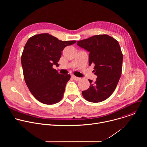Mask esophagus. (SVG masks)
I'll return each mask as SVG.
<instances>
[{"mask_svg": "<svg viewBox=\"0 0 147 147\" xmlns=\"http://www.w3.org/2000/svg\"><path fill=\"white\" fill-rule=\"evenodd\" d=\"M71 77H72L73 78L74 80H76V81H79V80H81V78L77 77H76V76H74V75H71Z\"/></svg>", "mask_w": 147, "mask_h": 147, "instance_id": "esophagus-1", "label": "esophagus"}]
</instances>
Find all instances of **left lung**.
<instances>
[{
	"label": "left lung",
	"instance_id": "1",
	"mask_svg": "<svg viewBox=\"0 0 147 147\" xmlns=\"http://www.w3.org/2000/svg\"><path fill=\"white\" fill-rule=\"evenodd\" d=\"M77 44L90 52L89 65L93 63L97 76L90 87L82 91L87 100L97 103L108 98L115 90L122 71L123 54L118 41L107 34L96 35L78 40Z\"/></svg>",
	"mask_w": 147,
	"mask_h": 147
}]
</instances>
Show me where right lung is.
I'll return each mask as SVG.
<instances>
[{"label":"right lung","mask_w":147,"mask_h":147,"mask_svg":"<svg viewBox=\"0 0 147 147\" xmlns=\"http://www.w3.org/2000/svg\"><path fill=\"white\" fill-rule=\"evenodd\" d=\"M76 42L63 41L47 33L35 35L28 39L22 55V65L26 84L38 101L47 105L59 102L63 98L70 74H60L53 68L61 51Z\"/></svg>","instance_id":"add662e5"}]
</instances>
